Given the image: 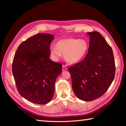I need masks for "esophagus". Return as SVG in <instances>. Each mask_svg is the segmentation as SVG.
Returning a JSON list of instances; mask_svg holds the SVG:
<instances>
[{"label":"esophagus","instance_id":"34e87169","mask_svg":"<svg viewBox=\"0 0 126 126\" xmlns=\"http://www.w3.org/2000/svg\"><path fill=\"white\" fill-rule=\"evenodd\" d=\"M67 68L66 67L65 65H63V67H62V70H63V71H65V70H67Z\"/></svg>","mask_w":126,"mask_h":126}]
</instances>
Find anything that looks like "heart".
<instances>
[{
	"label": "heart",
	"instance_id": "obj_1",
	"mask_svg": "<svg viewBox=\"0 0 126 126\" xmlns=\"http://www.w3.org/2000/svg\"><path fill=\"white\" fill-rule=\"evenodd\" d=\"M88 48L89 43L87 40L67 38L57 42L56 48H50V52L55 59L61 58L62 54L68 63L75 64L86 57Z\"/></svg>",
	"mask_w": 126,
	"mask_h": 126
}]
</instances>
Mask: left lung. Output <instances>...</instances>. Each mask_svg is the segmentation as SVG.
<instances>
[{
    "instance_id": "1",
    "label": "left lung",
    "mask_w": 126,
    "mask_h": 126,
    "mask_svg": "<svg viewBox=\"0 0 126 126\" xmlns=\"http://www.w3.org/2000/svg\"><path fill=\"white\" fill-rule=\"evenodd\" d=\"M89 46L85 58L68 68L72 89L79 99L91 101L103 95L115 76L113 53L106 39L98 32H88Z\"/></svg>"
}]
</instances>
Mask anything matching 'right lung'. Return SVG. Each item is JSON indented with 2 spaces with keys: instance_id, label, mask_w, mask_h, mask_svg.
Listing matches in <instances>:
<instances>
[{
  "instance_id": "obj_1",
  "label": "right lung",
  "mask_w": 126,
  "mask_h": 126,
  "mask_svg": "<svg viewBox=\"0 0 126 126\" xmlns=\"http://www.w3.org/2000/svg\"><path fill=\"white\" fill-rule=\"evenodd\" d=\"M54 36L38 33L23 42L15 53L12 72L17 90L34 103L45 104L52 100L56 79L62 65L49 58Z\"/></svg>"
}]
</instances>
